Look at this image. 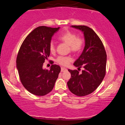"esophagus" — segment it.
<instances>
[{"label":"esophagus","instance_id":"esophagus-1","mask_svg":"<svg viewBox=\"0 0 125 125\" xmlns=\"http://www.w3.org/2000/svg\"><path fill=\"white\" fill-rule=\"evenodd\" d=\"M65 71H66V68H65L64 67H61V72H64Z\"/></svg>","mask_w":125,"mask_h":125}]
</instances>
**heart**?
<instances>
[{"label":"heart","mask_w":125,"mask_h":125,"mask_svg":"<svg viewBox=\"0 0 125 125\" xmlns=\"http://www.w3.org/2000/svg\"><path fill=\"white\" fill-rule=\"evenodd\" d=\"M59 39L61 42L69 45L70 50L73 53H78L82 50L83 47V39L78 37L76 34L70 31H66L63 33L59 37ZM49 49L51 52L55 51V46L53 42L49 45ZM72 61V58L70 56H59L56 61L62 66H66Z\"/></svg>","instance_id":"obj_1"}]
</instances>
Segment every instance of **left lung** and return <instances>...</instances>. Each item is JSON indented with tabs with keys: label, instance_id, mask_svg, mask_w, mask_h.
<instances>
[{
	"label": "left lung",
	"instance_id": "8db88e82",
	"mask_svg": "<svg viewBox=\"0 0 125 125\" xmlns=\"http://www.w3.org/2000/svg\"><path fill=\"white\" fill-rule=\"evenodd\" d=\"M81 31L85 39V47L73 65L78 70L83 68L81 73L77 70L68 69L71 77L67 83L70 91L77 96H85L93 92L102 83L106 73L107 56L102 42L89 27L72 25Z\"/></svg>",
	"mask_w": 125,
	"mask_h": 125
}]
</instances>
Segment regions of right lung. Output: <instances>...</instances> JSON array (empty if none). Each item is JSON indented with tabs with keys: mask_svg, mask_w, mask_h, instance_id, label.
Listing matches in <instances>:
<instances>
[{
	"mask_svg": "<svg viewBox=\"0 0 125 125\" xmlns=\"http://www.w3.org/2000/svg\"><path fill=\"white\" fill-rule=\"evenodd\" d=\"M59 29L37 27L26 37L19 51L16 68L20 81L34 95L43 96L52 91L60 72L61 68L56 64L52 65L49 71L42 68L50 54L52 37Z\"/></svg>",
	"mask_w": 125,
	"mask_h": 125,
	"instance_id": "obj_1",
	"label": "right lung"
}]
</instances>
